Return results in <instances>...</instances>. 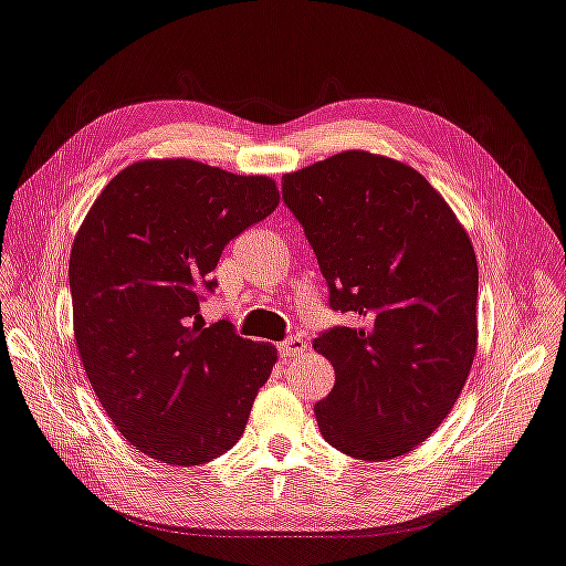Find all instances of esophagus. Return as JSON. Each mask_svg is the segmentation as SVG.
<instances>
[{
    "label": "esophagus",
    "instance_id": "obj_1",
    "mask_svg": "<svg viewBox=\"0 0 566 566\" xmlns=\"http://www.w3.org/2000/svg\"><path fill=\"white\" fill-rule=\"evenodd\" d=\"M277 349H280L282 356L293 358V356H298V354L305 352V342H303L301 335H291V337H286L284 342H280Z\"/></svg>",
    "mask_w": 566,
    "mask_h": 566
}]
</instances>
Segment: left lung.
I'll use <instances>...</instances> for the list:
<instances>
[{"instance_id": "8db88e82", "label": "left lung", "mask_w": 566, "mask_h": 566, "mask_svg": "<svg viewBox=\"0 0 566 566\" xmlns=\"http://www.w3.org/2000/svg\"><path fill=\"white\" fill-rule=\"evenodd\" d=\"M328 284L333 326L314 349L335 367L314 405L324 439L358 460L398 458L453 409L476 354L479 268L447 201L407 164L349 150L282 178Z\"/></svg>"}]
</instances>
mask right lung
<instances>
[{
  "label": "right lung",
  "instance_id": "right-lung-1",
  "mask_svg": "<svg viewBox=\"0 0 566 566\" xmlns=\"http://www.w3.org/2000/svg\"><path fill=\"white\" fill-rule=\"evenodd\" d=\"M280 203L275 180L191 159L127 166L73 240V333L87 379L129 444L168 464L227 453L277 352L203 326L227 244Z\"/></svg>",
  "mask_w": 566,
  "mask_h": 566
}]
</instances>
